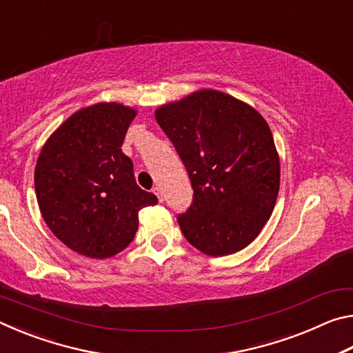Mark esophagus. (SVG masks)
Wrapping results in <instances>:
<instances>
[{
	"instance_id": "obj_1",
	"label": "esophagus",
	"mask_w": 353,
	"mask_h": 353,
	"mask_svg": "<svg viewBox=\"0 0 353 353\" xmlns=\"http://www.w3.org/2000/svg\"><path fill=\"white\" fill-rule=\"evenodd\" d=\"M152 191H154V194L159 198V201L163 202V191H162V187H160V185H155V187L152 188Z\"/></svg>"
}]
</instances>
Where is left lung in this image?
I'll return each mask as SVG.
<instances>
[{
  "label": "left lung",
  "instance_id": "1",
  "mask_svg": "<svg viewBox=\"0 0 353 353\" xmlns=\"http://www.w3.org/2000/svg\"><path fill=\"white\" fill-rule=\"evenodd\" d=\"M155 119L193 187V204L177 218L183 236L210 256L249 246L271 218L280 187V160L266 119L212 88L160 105Z\"/></svg>",
  "mask_w": 353,
  "mask_h": 353
}]
</instances>
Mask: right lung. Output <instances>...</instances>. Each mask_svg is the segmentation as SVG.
<instances>
[{
	"label": "right lung",
	"mask_w": 353,
	"mask_h": 353,
	"mask_svg": "<svg viewBox=\"0 0 353 353\" xmlns=\"http://www.w3.org/2000/svg\"><path fill=\"white\" fill-rule=\"evenodd\" d=\"M134 107L98 103L68 117L45 141L34 171L40 213L65 246L109 259L134 240L139 212L157 198L135 182L121 151Z\"/></svg>",
	"instance_id": "right-lung-1"
}]
</instances>
